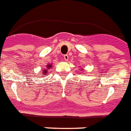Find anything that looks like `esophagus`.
I'll return each instance as SVG.
<instances>
[{"label": "esophagus", "mask_w": 131, "mask_h": 131, "mask_svg": "<svg viewBox=\"0 0 131 131\" xmlns=\"http://www.w3.org/2000/svg\"><path fill=\"white\" fill-rule=\"evenodd\" d=\"M64 60H69V56L68 55H64Z\"/></svg>", "instance_id": "obj_1"}]
</instances>
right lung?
Here are the masks:
<instances>
[{
	"mask_svg": "<svg viewBox=\"0 0 131 131\" xmlns=\"http://www.w3.org/2000/svg\"><path fill=\"white\" fill-rule=\"evenodd\" d=\"M50 67H51V64H49V65H48V68H50ZM44 73H45L44 75H46V72H44Z\"/></svg>",
	"mask_w": 131,
	"mask_h": 131,
	"instance_id": "obj_1",
	"label": "right lung"
}]
</instances>
